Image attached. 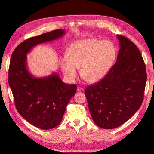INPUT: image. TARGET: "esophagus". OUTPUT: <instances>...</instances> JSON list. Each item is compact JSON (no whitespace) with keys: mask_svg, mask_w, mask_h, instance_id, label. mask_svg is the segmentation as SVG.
I'll return each mask as SVG.
<instances>
[{"mask_svg":"<svg viewBox=\"0 0 154 154\" xmlns=\"http://www.w3.org/2000/svg\"><path fill=\"white\" fill-rule=\"evenodd\" d=\"M83 91H84V88H83L82 87L78 86V87H77V91L78 92H83Z\"/></svg>","mask_w":154,"mask_h":154,"instance_id":"esophagus-1","label":"esophagus"}]
</instances>
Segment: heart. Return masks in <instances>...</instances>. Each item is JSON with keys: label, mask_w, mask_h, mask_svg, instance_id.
<instances>
[{"label": "heart", "mask_w": 154, "mask_h": 154, "mask_svg": "<svg viewBox=\"0 0 154 154\" xmlns=\"http://www.w3.org/2000/svg\"><path fill=\"white\" fill-rule=\"evenodd\" d=\"M116 57V49L110 42L86 38L72 43L67 57L61 58L60 67L69 80H74L80 67V75L86 82L96 83L110 69Z\"/></svg>", "instance_id": "b5f03b06"}]
</instances>
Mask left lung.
I'll return each instance as SVG.
<instances>
[{
  "label": "left lung",
  "mask_w": 154,
  "mask_h": 154,
  "mask_svg": "<svg viewBox=\"0 0 154 154\" xmlns=\"http://www.w3.org/2000/svg\"><path fill=\"white\" fill-rule=\"evenodd\" d=\"M117 60L106 75L85 91L94 122L104 129L117 128L131 118L143 103L146 72L137 46L118 35Z\"/></svg>",
  "instance_id": "1"
}]
</instances>
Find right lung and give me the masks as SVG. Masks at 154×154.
I'll return each mask as SVG.
<instances>
[{"mask_svg":"<svg viewBox=\"0 0 154 154\" xmlns=\"http://www.w3.org/2000/svg\"><path fill=\"white\" fill-rule=\"evenodd\" d=\"M64 29H57L24 40L14 50L9 68L8 82L17 111L27 122L43 130L53 128L62 122L76 85L63 83L57 73L36 78L29 72L27 54L39 44L63 36Z\"/></svg>","mask_w":154,"mask_h":154,"instance_id":"add662e5","label":"right lung"}]
</instances>
